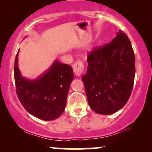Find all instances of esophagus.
<instances>
[{"instance_id": "1", "label": "esophagus", "mask_w": 152, "mask_h": 152, "mask_svg": "<svg viewBox=\"0 0 152 152\" xmlns=\"http://www.w3.org/2000/svg\"><path fill=\"white\" fill-rule=\"evenodd\" d=\"M73 70L76 76H80L83 71V64L81 61L76 62L73 66Z\"/></svg>"}]
</instances>
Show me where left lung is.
<instances>
[{
	"label": "left lung",
	"mask_w": 152,
	"mask_h": 152,
	"mask_svg": "<svg viewBox=\"0 0 152 152\" xmlns=\"http://www.w3.org/2000/svg\"><path fill=\"white\" fill-rule=\"evenodd\" d=\"M82 76L88 104L99 114L110 115L128 102L135 76V56L132 43L119 30L110 43L96 48L87 58Z\"/></svg>",
	"instance_id": "left-lung-1"
}]
</instances>
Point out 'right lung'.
<instances>
[{"instance_id":"obj_1","label":"right lung","mask_w":152,"mask_h":152,"mask_svg":"<svg viewBox=\"0 0 152 152\" xmlns=\"http://www.w3.org/2000/svg\"><path fill=\"white\" fill-rule=\"evenodd\" d=\"M19 50L15 59L16 93L29 114L44 121L56 119L65 110L68 92L74 75L71 66L57 59L35 79L23 76L18 65Z\"/></svg>"}]
</instances>
